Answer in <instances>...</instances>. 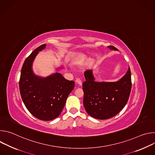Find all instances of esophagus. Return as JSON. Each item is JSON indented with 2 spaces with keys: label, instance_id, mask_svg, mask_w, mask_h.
Returning a JSON list of instances; mask_svg holds the SVG:
<instances>
[{
  "label": "esophagus",
  "instance_id": "obj_1",
  "mask_svg": "<svg viewBox=\"0 0 155 155\" xmlns=\"http://www.w3.org/2000/svg\"><path fill=\"white\" fill-rule=\"evenodd\" d=\"M76 83H77L78 84L80 85V86L82 85V81L81 80L80 78H77V80H76Z\"/></svg>",
  "mask_w": 155,
  "mask_h": 155
}]
</instances>
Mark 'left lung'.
<instances>
[{
  "label": "left lung",
  "mask_w": 155,
  "mask_h": 155,
  "mask_svg": "<svg viewBox=\"0 0 155 155\" xmlns=\"http://www.w3.org/2000/svg\"><path fill=\"white\" fill-rule=\"evenodd\" d=\"M109 49L118 51L113 46ZM83 105L86 112L98 120H107L117 115L127 102L131 90V74L129 68L117 81H96L92 70L84 73Z\"/></svg>",
  "instance_id": "1"
}]
</instances>
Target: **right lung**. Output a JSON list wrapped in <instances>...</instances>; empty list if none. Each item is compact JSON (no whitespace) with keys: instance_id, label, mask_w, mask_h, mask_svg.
Returning <instances> with one entry per match:
<instances>
[{"instance_id":"right-lung-1","label":"right lung","mask_w":155,"mask_h":155,"mask_svg":"<svg viewBox=\"0 0 155 155\" xmlns=\"http://www.w3.org/2000/svg\"><path fill=\"white\" fill-rule=\"evenodd\" d=\"M45 47L46 44L40 45L26 59L21 69L19 86L22 100L29 112L40 120L50 121L61 113L75 82L66 80L58 72L47 77L34 73L33 62L38 52Z\"/></svg>"}]
</instances>
